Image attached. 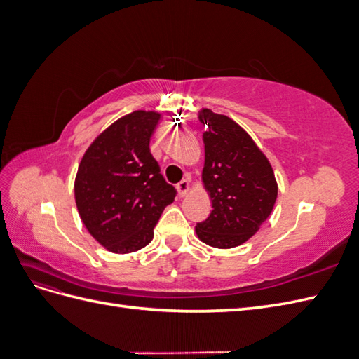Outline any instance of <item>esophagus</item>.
<instances>
[{
  "label": "esophagus",
  "instance_id": "1",
  "mask_svg": "<svg viewBox=\"0 0 359 359\" xmlns=\"http://www.w3.org/2000/svg\"><path fill=\"white\" fill-rule=\"evenodd\" d=\"M189 189H190V184H189V181H187V180H182L181 182H178L177 190H178L180 198H184V196H186V194L189 193Z\"/></svg>",
  "mask_w": 359,
  "mask_h": 359
}]
</instances>
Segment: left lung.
Returning <instances> with one entry per match:
<instances>
[{
    "mask_svg": "<svg viewBox=\"0 0 359 359\" xmlns=\"http://www.w3.org/2000/svg\"><path fill=\"white\" fill-rule=\"evenodd\" d=\"M199 121L206 127L202 182L212 211L194 231L205 244L233 248L248 241L273 212L276 175L252 136L232 118L203 107Z\"/></svg>",
    "mask_w": 359,
    "mask_h": 359,
    "instance_id": "obj_1",
    "label": "left lung"
}]
</instances>
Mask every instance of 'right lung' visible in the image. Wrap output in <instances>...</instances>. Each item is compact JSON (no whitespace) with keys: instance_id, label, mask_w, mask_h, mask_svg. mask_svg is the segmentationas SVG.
Masks as SVG:
<instances>
[{"instance_id":"right-lung-1","label":"right lung","mask_w":359,"mask_h":359,"mask_svg":"<svg viewBox=\"0 0 359 359\" xmlns=\"http://www.w3.org/2000/svg\"><path fill=\"white\" fill-rule=\"evenodd\" d=\"M161 118L135 111L97 136L79 163L74 201L81 220L107 252L126 255L148 245L177 190L161 177L149 139Z\"/></svg>"}]
</instances>
